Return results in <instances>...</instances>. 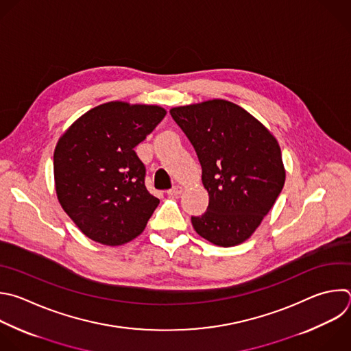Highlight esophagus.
I'll return each mask as SVG.
<instances>
[{"label": "esophagus", "mask_w": 351, "mask_h": 351, "mask_svg": "<svg viewBox=\"0 0 351 351\" xmlns=\"http://www.w3.org/2000/svg\"><path fill=\"white\" fill-rule=\"evenodd\" d=\"M182 193V187L180 186H173L172 189H169L168 191H167V194L169 195V197H176V195H179Z\"/></svg>", "instance_id": "34e87169"}]
</instances>
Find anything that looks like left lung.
<instances>
[{"instance_id":"obj_1","label":"left lung","mask_w":351,"mask_h":351,"mask_svg":"<svg viewBox=\"0 0 351 351\" xmlns=\"http://www.w3.org/2000/svg\"><path fill=\"white\" fill-rule=\"evenodd\" d=\"M171 115L197 153L209 194L206 210L191 216L194 230L215 245L244 243L284 187L278 142L248 111L221 99L175 107Z\"/></svg>"}]
</instances>
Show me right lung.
Returning a JSON list of instances; mask_svg holds the SVG:
<instances>
[{
	"label": "right lung",
	"mask_w": 351,
	"mask_h": 351,
	"mask_svg": "<svg viewBox=\"0 0 351 351\" xmlns=\"http://www.w3.org/2000/svg\"><path fill=\"white\" fill-rule=\"evenodd\" d=\"M158 106L110 101L80 119L53 154L59 202L84 234L104 245L138 237L160 204L135 147L162 121Z\"/></svg>",
	"instance_id": "right-lung-1"
}]
</instances>
